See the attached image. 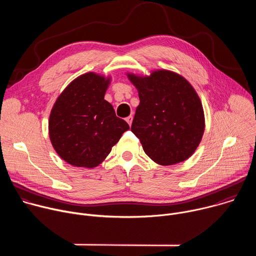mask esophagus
<instances>
[{"mask_svg": "<svg viewBox=\"0 0 256 256\" xmlns=\"http://www.w3.org/2000/svg\"><path fill=\"white\" fill-rule=\"evenodd\" d=\"M126 122L128 124V126H130V124H132V116H128V118H126Z\"/></svg>", "mask_w": 256, "mask_h": 256, "instance_id": "obj_1", "label": "esophagus"}]
</instances>
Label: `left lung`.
<instances>
[{"mask_svg":"<svg viewBox=\"0 0 256 256\" xmlns=\"http://www.w3.org/2000/svg\"><path fill=\"white\" fill-rule=\"evenodd\" d=\"M126 76L140 98L130 130L144 153L162 166L188 160L204 132V108L194 88L168 70L146 76L126 72Z\"/></svg>","mask_w":256,"mask_h":256,"instance_id":"obj_1","label":"left lung"}]
</instances>
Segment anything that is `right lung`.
Masks as SVG:
<instances>
[{
  "mask_svg": "<svg viewBox=\"0 0 256 256\" xmlns=\"http://www.w3.org/2000/svg\"><path fill=\"white\" fill-rule=\"evenodd\" d=\"M112 77L94 72L72 80L56 100L48 120L50 142L70 165L94 168L130 126L104 99Z\"/></svg>",
  "mask_w": 256,
  "mask_h": 256,
  "instance_id": "add662e5",
  "label": "right lung"
}]
</instances>
